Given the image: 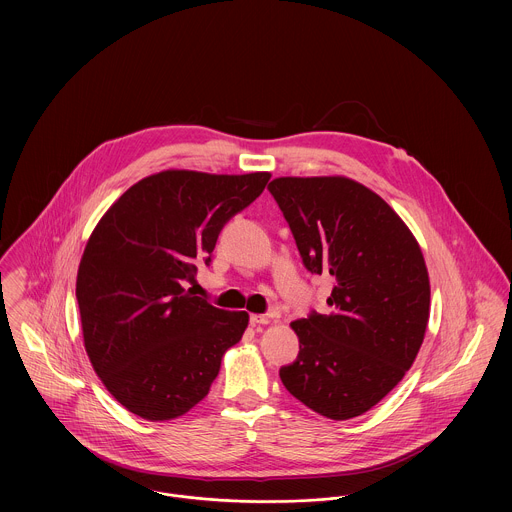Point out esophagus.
Listing matches in <instances>:
<instances>
[{
  "instance_id": "obj_1",
  "label": "esophagus",
  "mask_w": 512,
  "mask_h": 512,
  "mask_svg": "<svg viewBox=\"0 0 512 512\" xmlns=\"http://www.w3.org/2000/svg\"><path fill=\"white\" fill-rule=\"evenodd\" d=\"M272 321V315L266 313V315H250V323L252 325H268Z\"/></svg>"
}]
</instances>
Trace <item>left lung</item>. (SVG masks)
Here are the masks:
<instances>
[{
    "label": "left lung",
    "instance_id": "1",
    "mask_svg": "<svg viewBox=\"0 0 512 512\" xmlns=\"http://www.w3.org/2000/svg\"><path fill=\"white\" fill-rule=\"evenodd\" d=\"M311 274H329V315L293 321L288 392L329 420L357 418L408 372L430 319V278L418 240L365 185L333 177H278L268 185Z\"/></svg>",
    "mask_w": 512,
    "mask_h": 512
}]
</instances>
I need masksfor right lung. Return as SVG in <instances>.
Wrapping results in <instances>:
<instances>
[{"label": "right lung", "mask_w": 512, "mask_h": 512, "mask_svg": "<svg viewBox=\"0 0 512 512\" xmlns=\"http://www.w3.org/2000/svg\"><path fill=\"white\" fill-rule=\"evenodd\" d=\"M270 177L167 169L132 185L98 220L80 258L76 299L86 355L128 412L165 422L209 394L248 313L219 309L183 286Z\"/></svg>", "instance_id": "obj_1"}]
</instances>
